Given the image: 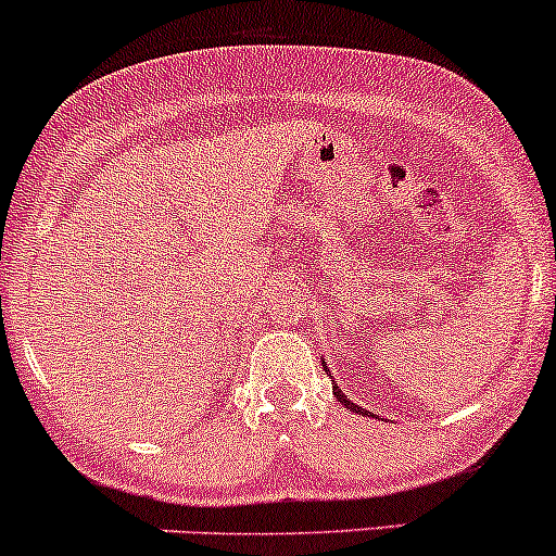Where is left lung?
<instances>
[{
	"instance_id": "obj_1",
	"label": "left lung",
	"mask_w": 556,
	"mask_h": 556,
	"mask_svg": "<svg viewBox=\"0 0 556 556\" xmlns=\"http://www.w3.org/2000/svg\"><path fill=\"white\" fill-rule=\"evenodd\" d=\"M323 367H326V372H330V370H328V365H326V362H323ZM330 378H333V376H330ZM333 394H336V399H339V402H341V404H344V407L349 409V413H354V415H367V409H362V407H359V404H354V402H352V399H346V396H344V391H341V386H339V383H336V380H333Z\"/></svg>"
}]
</instances>
